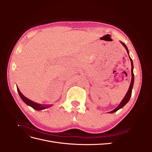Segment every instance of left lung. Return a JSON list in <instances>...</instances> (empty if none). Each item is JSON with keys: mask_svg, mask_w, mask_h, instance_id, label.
Returning <instances> with one entry per match:
<instances>
[{"mask_svg": "<svg viewBox=\"0 0 152 152\" xmlns=\"http://www.w3.org/2000/svg\"><path fill=\"white\" fill-rule=\"evenodd\" d=\"M122 44L124 45V48H126L127 52L129 54V50H128V49L127 48V46L126 45V44L123 43L122 42H121ZM129 58H130V60H131V73H132V79H131V84H130V86H129V90L127 91V94H126L125 97L124 98V99H122V101L121 102V103L119 104V105L118 106V107L115 108L113 110H112V111L110 112V113H113L114 112H117V110H118L119 109H121V108L124 107V105H126V103L129 101L130 98H131V94H132V87H133V85H134V73H133V63H132V59L131 58V57L129 56Z\"/></svg>", "mask_w": 152, "mask_h": 152, "instance_id": "obj_1", "label": "left lung"}]
</instances>
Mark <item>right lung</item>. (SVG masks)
<instances>
[{"mask_svg":"<svg viewBox=\"0 0 152 152\" xmlns=\"http://www.w3.org/2000/svg\"><path fill=\"white\" fill-rule=\"evenodd\" d=\"M17 90H18V93H19V95L21 97V98L22 99V100L23 101V102L26 104H28L29 106H30L31 107L33 108L34 109L36 110H44V109H45L49 107H50V105L49 106V105H45V104H38V103H36L34 102H32V101L30 100L29 99H28L27 98H26L25 96L21 94V92L20 91L19 89L17 88Z\"/></svg>","mask_w":152,"mask_h":152,"instance_id":"add662e5","label":"right lung"}]
</instances>
